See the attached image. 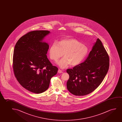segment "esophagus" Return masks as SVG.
Instances as JSON below:
<instances>
[{
  "instance_id": "obj_1",
  "label": "esophagus",
  "mask_w": 122,
  "mask_h": 122,
  "mask_svg": "<svg viewBox=\"0 0 122 122\" xmlns=\"http://www.w3.org/2000/svg\"><path fill=\"white\" fill-rule=\"evenodd\" d=\"M58 73H63V72H62V71H61V70L60 69L58 70Z\"/></svg>"
}]
</instances>
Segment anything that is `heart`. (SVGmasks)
Returning a JSON list of instances; mask_svg holds the SVG:
<instances>
[{
    "instance_id": "b5f03b06",
    "label": "heart",
    "mask_w": 122,
    "mask_h": 122,
    "mask_svg": "<svg viewBox=\"0 0 122 122\" xmlns=\"http://www.w3.org/2000/svg\"><path fill=\"white\" fill-rule=\"evenodd\" d=\"M88 48L77 39L67 38L61 40L57 43L54 42L49 50L51 60L56 61L63 55L64 57L57 62L59 66L62 68L80 64L86 57L88 52Z\"/></svg>"
}]
</instances>
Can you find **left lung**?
Masks as SVG:
<instances>
[{
	"label": "left lung",
	"mask_w": 122,
	"mask_h": 122,
	"mask_svg": "<svg viewBox=\"0 0 122 122\" xmlns=\"http://www.w3.org/2000/svg\"><path fill=\"white\" fill-rule=\"evenodd\" d=\"M108 54L101 40L97 38L84 62L68 69L69 78L67 87L75 96H85L101 84L109 70Z\"/></svg>",
	"instance_id": "left-lung-1"
}]
</instances>
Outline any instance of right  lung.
<instances>
[{"label": "right lung", "instance_id": "right-lung-1", "mask_svg": "<svg viewBox=\"0 0 122 122\" xmlns=\"http://www.w3.org/2000/svg\"><path fill=\"white\" fill-rule=\"evenodd\" d=\"M50 33L47 30L29 32L18 40L14 49L15 76L24 88L35 93L47 90L51 77L58 71L46 55L49 45L44 39Z\"/></svg>", "mask_w": 122, "mask_h": 122}]
</instances>
